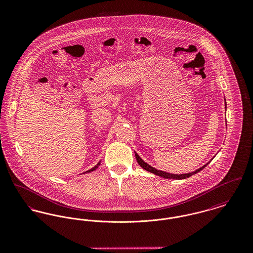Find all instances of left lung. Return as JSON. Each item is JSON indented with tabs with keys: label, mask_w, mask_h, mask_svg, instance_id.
<instances>
[{
	"label": "left lung",
	"mask_w": 253,
	"mask_h": 253,
	"mask_svg": "<svg viewBox=\"0 0 253 253\" xmlns=\"http://www.w3.org/2000/svg\"><path fill=\"white\" fill-rule=\"evenodd\" d=\"M225 100V99H224ZM225 108H226V103H225ZM135 155H136V161L138 163V165L145 170L151 172V173H154V174L158 175V176H161L163 178H166V179H177V180H181V179H186V178H189L191 177L192 175L196 174L197 172H199L200 170H202L208 164H206L205 166L201 167L200 169H196L194 172H190V173H185V174H172V173H169V172H166V171H162V170H158L155 168L151 167L150 165H148L147 163H145L139 156L136 154L135 152Z\"/></svg>",
	"instance_id": "obj_1"
}]
</instances>
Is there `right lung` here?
Segmentation results:
<instances>
[{
  "label": "right lung",
  "mask_w": 253,
  "mask_h": 253,
  "mask_svg": "<svg viewBox=\"0 0 253 253\" xmlns=\"http://www.w3.org/2000/svg\"><path fill=\"white\" fill-rule=\"evenodd\" d=\"M99 166H100V162H99V163H98L97 165H96V166H95V167H94V168H92V169H89V170H87V171H85V172H84V173H87V172H91V171H93V170H95V169H97L98 167H99Z\"/></svg>",
  "instance_id": "1"
}]
</instances>
